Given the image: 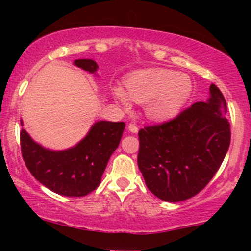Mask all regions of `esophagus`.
I'll return each instance as SVG.
<instances>
[{"mask_svg":"<svg viewBox=\"0 0 251 251\" xmlns=\"http://www.w3.org/2000/svg\"><path fill=\"white\" fill-rule=\"evenodd\" d=\"M128 131L132 132V133H137V132H138L137 125H135V124H133V123H129L128 124Z\"/></svg>","mask_w":251,"mask_h":251,"instance_id":"34e87169","label":"esophagus"}]
</instances>
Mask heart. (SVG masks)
I'll use <instances>...</instances> for the list:
<instances>
[{"label": "heart", "mask_w": 251, "mask_h": 251, "mask_svg": "<svg viewBox=\"0 0 251 251\" xmlns=\"http://www.w3.org/2000/svg\"><path fill=\"white\" fill-rule=\"evenodd\" d=\"M192 91V82L185 74L152 68L133 74L126 81V92L114 87L116 99L126 109H129V99L145 104V113L155 122H168L181 111Z\"/></svg>", "instance_id": "b5f03b06"}]
</instances>
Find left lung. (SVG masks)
Listing matches in <instances>:
<instances>
[{"mask_svg":"<svg viewBox=\"0 0 251 251\" xmlns=\"http://www.w3.org/2000/svg\"><path fill=\"white\" fill-rule=\"evenodd\" d=\"M226 102L212 83L206 101L175 119L139 131L138 166L148 189L162 201H181L206 186L230 145Z\"/></svg>","mask_w":251,"mask_h":251,"instance_id":"1","label":"left lung"}]
</instances>
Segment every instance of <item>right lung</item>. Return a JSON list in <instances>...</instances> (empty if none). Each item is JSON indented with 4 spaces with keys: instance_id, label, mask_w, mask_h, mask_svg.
Instances as JSON below:
<instances>
[{
    "instance_id": "right-lung-1",
    "label": "right lung",
    "mask_w": 251,
    "mask_h": 251,
    "mask_svg": "<svg viewBox=\"0 0 251 251\" xmlns=\"http://www.w3.org/2000/svg\"><path fill=\"white\" fill-rule=\"evenodd\" d=\"M74 65L92 74H97L99 68L92 59H77ZM124 129L123 122L99 120L76 145L54 151L34 142L22 128V157L34 178L50 191L66 197H82L99 186L109 158L119 146Z\"/></svg>"
}]
</instances>
